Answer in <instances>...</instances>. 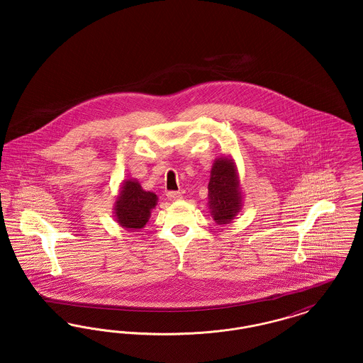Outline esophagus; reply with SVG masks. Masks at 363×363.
Wrapping results in <instances>:
<instances>
[{"mask_svg":"<svg viewBox=\"0 0 363 363\" xmlns=\"http://www.w3.org/2000/svg\"><path fill=\"white\" fill-rule=\"evenodd\" d=\"M167 199L170 201H179L182 199V194L179 191H169L167 193Z\"/></svg>","mask_w":363,"mask_h":363,"instance_id":"obj_1","label":"esophagus"}]
</instances>
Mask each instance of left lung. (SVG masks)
Returning <instances> with one entry per match:
<instances>
[{"label": "left lung", "instance_id": "8db88e82", "mask_svg": "<svg viewBox=\"0 0 363 363\" xmlns=\"http://www.w3.org/2000/svg\"><path fill=\"white\" fill-rule=\"evenodd\" d=\"M243 204L241 178L234 159L220 156L213 160L208 184V208L219 225L231 223Z\"/></svg>", "mask_w": 363, "mask_h": 363}]
</instances>
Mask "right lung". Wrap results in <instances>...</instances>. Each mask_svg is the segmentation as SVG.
Segmentation results:
<instances>
[{"instance_id":"1","label":"right lung","mask_w":363,"mask_h":363,"mask_svg":"<svg viewBox=\"0 0 363 363\" xmlns=\"http://www.w3.org/2000/svg\"><path fill=\"white\" fill-rule=\"evenodd\" d=\"M156 204L157 196L154 191L143 189L135 178L123 179L113 207L114 219L122 228L138 231L147 225Z\"/></svg>"}]
</instances>
